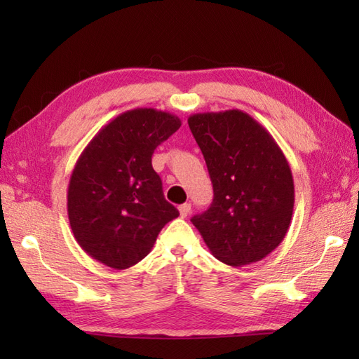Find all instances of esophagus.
Masks as SVG:
<instances>
[{
  "instance_id": "34e87169",
  "label": "esophagus",
  "mask_w": 359,
  "mask_h": 359,
  "mask_svg": "<svg viewBox=\"0 0 359 359\" xmlns=\"http://www.w3.org/2000/svg\"><path fill=\"white\" fill-rule=\"evenodd\" d=\"M189 211H191V205H189V203H184V205H180V207H179V212H180L182 217H187L189 215Z\"/></svg>"
}]
</instances>
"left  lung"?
Wrapping results in <instances>:
<instances>
[{
    "label": "left lung",
    "mask_w": 359,
    "mask_h": 359,
    "mask_svg": "<svg viewBox=\"0 0 359 359\" xmlns=\"http://www.w3.org/2000/svg\"><path fill=\"white\" fill-rule=\"evenodd\" d=\"M188 125L207 162L211 207L191 219L210 251L231 266L279 247L293 216L290 165L271 134L247 112L193 114Z\"/></svg>",
    "instance_id": "1"
}]
</instances>
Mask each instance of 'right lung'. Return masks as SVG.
Masks as SVG:
<instances>
[{"instance_id": "obj_1", "label": "right lung", "mask_w": 359, "mask_h": 359, "mask_svg": "<svg viewBox=\"0 0 359 359\" xmlns=\"http://www.w3.org/2000/svg\"><path fill=\"white\" fill-rule=\"evenodd\" d=\"M174 114L137 108L120 114L83 149L67 187L74 238L116 270L140 262L179 211L165 201L152 152L180 128Z\"/></svg>"}]
</instances>
